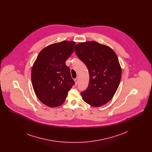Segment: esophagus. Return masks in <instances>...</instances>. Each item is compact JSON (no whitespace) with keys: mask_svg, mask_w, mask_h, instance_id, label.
I'll use <instances>...</instances> for the list:
<instances>
[{"mask_svg":"<svg viewBox=\"0 0 152 152\" xmlns=\"http://www.w3.org/2000/svg\"><path fill=\"white\" fill-rule=\"evenodd\" d=\"M74 81H75V84L77 85V84H78V83H79V79H78V77L74 80Z\"/></svg>","mask_w":152,"mask_h":152,"instance_id":"1","label":"esophagus"}]
</instances>
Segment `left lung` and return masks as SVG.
<instances>
[{"mask_svg": "<svg viewBox=\"0 0 152 152\" xmlns=\"http://www.w3.org/2000/svg\"><path fill=\"white\" fill-rule=\"evenodd\" d=\"M75 51L89 73L88 87L81 93L83 100L94 107L106 104L114 96L121 78L116 53L108 46L94 41L77 44Z\"/></svg>", "mask_w": 152, "mask_h": 152, "instance_id": "8db88e82", "label": "left lung"}]
</instances>
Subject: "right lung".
I'll return each instance as SVG.
<instances>
[{
  "mask_svg": "<svg viewBox=\"0 0 152 152\" xmlns=\"http://www.w3.org/2000/svg\"><path fill=\"white\" fill-rule=\"evenodd\" d=\"M76 43L62 41L44 48L31 71V81L39 100L49 107L61 105L75 84L65 61L73 52Z\"/></svg>",
  "mask_w": 152,
  "mask_h": 152,
  "instance_id": "1",
  "label": "right lung"
}]
</instances>
